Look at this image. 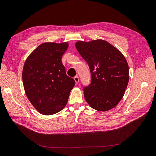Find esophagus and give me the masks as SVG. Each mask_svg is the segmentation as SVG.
<instances>
[{"mask_svg": "<svg viewBox=\"0 0 156 156\" xmlns=\"http://www.w3.org/2000/svg\"><path fill=\"white\" fill-rule=\"evenodd\" d=\"M74 80L75 82L76 83H78L79 82V77L78 76H76L74 78Z\"/></svg>", "mask_w": 156, "mask_h": 156, "instance_id": "esophagus-1", "label": "esophagus"}]
</instances>
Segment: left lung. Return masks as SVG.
Instances as JSON below:
<instances>
[{
	"label": "left lung",
	"mask_w": 156,
	"mask_h": 156,
	"mask_svg": "<svg viewBox=\"0 0 156 156\" xmlns=\"http://www.w3.org/2000/svg\"><path fill=\"white\" fill-rule=\"evenodd\" d=\"M76 47L89 66L91 83L83 86L86 101L93 109L106 111L121 100L129 80L125 57L104 40L78 41Z\"/></svg>",
	"instance_id": "obj_1"
}]
</instances>
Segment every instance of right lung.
<instances>
[{"label":"right lung","instance_id":"add662e5","mask_svg":"<svg viewBox=\"0 0 156 156\" xmlns=\"http://www.w3.org/2000/svg\"><path fill=\"white\" fill-rule=\"evenodd\" d=\"M67 43H45L29 56L22 72L23 87L27 98L39 112L50 115L61 111L66 105L75 85L68 76L62 57Z\"/></svg>","mask_w":156,"mask_h":156}]
</instances>
